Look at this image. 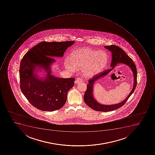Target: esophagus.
Here are the masks:
<instances>
[{
	"label": "esophagus",
	"mask_w": 155,
	"mask_h": 155,
	"mask_svg": "<svg viewBox=\"0 0 155 155\" xmlns=\"http://www.w3.org/2000/svg\"><path fill=\"white\" fill-rule=\"evenodd\" d=\"M82 81H83L82 78H78L76 79L74 82H75V83H76V84H78V83H79V82H82Z\"/></svg>",
	"instance_id": "obj_1"
}]
</instances>
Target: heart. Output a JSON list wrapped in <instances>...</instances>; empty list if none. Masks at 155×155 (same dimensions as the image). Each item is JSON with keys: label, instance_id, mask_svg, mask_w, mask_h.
I'll return each mask as SVG.
<instances>
[{"label": "heart", "instance_id": "obj_1", "mask_svg": "<svg viewBox=\"0 0 155 155\" xmlns=\"http://www.w3.org/2000/svg\"><path fill=\"white\" fill-rule=\"evenodd\" d=\"M108 60L109 57L105 51L82 48L72 51L64 66L71 72H74L77 69H82L85 76L91 77L103 70Z\"/></svg>", "mask_w": 155, "mask_h": 155}]
</instances>
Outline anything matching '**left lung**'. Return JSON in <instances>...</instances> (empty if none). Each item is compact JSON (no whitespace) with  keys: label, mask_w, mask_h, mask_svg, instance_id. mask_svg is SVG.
<instances>
[{"label":"left lung","mask_w":155,"mask_h":155,"mask_svg":"<svg viewBox=\"0 0 155 155\" xmlns=\"http://www.w3.org/2000/svg\"><path fill=\"white\" fill-rule=\"evenodd\" d=\"M105 48L108 49L109 51H111L112 53V61L110 65V67H111V68L109 70H105L103 72H100V73L95 74L91 78L89 79L88 81L89 83L87 86V90L84 94L83 97L84 102L89 107L96 111L102 112L112 111L123 106L126 103L127 100H128V99L132 94H133L137 83L136 66L130 58L126 54V52L121 48L117 45H107L105 46ZM119 63H122L128 65L132 69L134 76V85L133 89H132L128 96L124 101L119 104L112 105H105L100 104L95 100L93 96V86L94 82L101 77L107 75L114 68L116 64Z\"/></svg>","instance_id":"8db88e82"}]
</instances>
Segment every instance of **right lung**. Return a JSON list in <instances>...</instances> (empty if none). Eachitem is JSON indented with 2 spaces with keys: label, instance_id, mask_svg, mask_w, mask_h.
Instances as JSON below:
<instances>
[{
  "label": "right lung",
  "instance_id": "1",
  "mask_svg": "<svg viewBox=\"0 0 155 155\" xmlns=\"http://www.w3.org/2000/svg\"><path fill=\"white\" fill-rule=\"evenodd\" d=\"M74 41H43L26 53L20 66V86L29 102L43 111L59 110L65 104L67 94L74 85L75 78H57L51 74L52 57H62ZM43 68L47 73L39 78L35 72Z\"/></svg>",
  "mask_w": 155,
  "mask_h": 155
}]
</instances>
